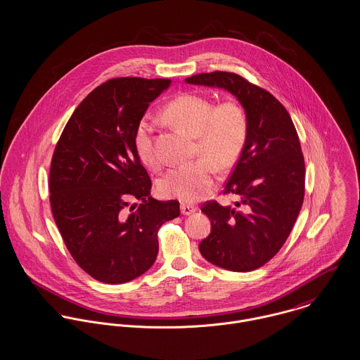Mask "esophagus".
Instances as JSON below:
<instances>
[{"label": "esophagus", "mask_w": 360, "mask_h": 360, "mask_svg": "<svg viewBox=\"0 0 360 360\" xmlns=\"http://www.w3.org/2000/svg\"><path fill=\"white\" fill-rule=\"evenodd\" d=\"M180 210H181L183 214L188 216V214H193V213L195 212L196 207L195 206H193V205H188V203H181V205H180Z\"/></svg>", "instance_id": "34e87169"}]
</instances>
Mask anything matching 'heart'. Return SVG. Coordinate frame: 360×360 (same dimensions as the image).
Segmentation results:
<instances>
[{
    "label": "heart",
    "mask_w": 360,
    "mask_h": 360,
    "mask_svg": "<svg viewBox=\"0 0 360 360\" xmlns=\"http://www.w3.org/2000/svg\"><path fill=\"white\" fill-rule=\"evenodd\" d=\"M164 115L169 122L195 137L194 154L202 158L170 169L160 181V191L181 202H196L213 190L216 167L229 170L242 158L249 139L248 111L233 98L214 104L202 94L184 92L166 104ZM133 144L143 164L158 166L148 117L137 122Z\"/></svg>",
    "instance_id": "b5f03b06"
}]
</instances>
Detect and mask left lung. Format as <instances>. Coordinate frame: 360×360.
Here are the masks:
<instances>
[{
  "instance_id": "1",
  "label": "left lung",
  "mask_w": 360,
  "mask_h": 360,
  "mask_svg": "<svg viewBox=\"0 0 360 360\" xmlns=\"http://www.w3.org/2000/svg\"><path fill=\"white\" fill-rule=\"evenodd\" d=\"M186 82L227 89L249 115L245 153L223 190L239 200L202 205L212 231L199 243L200 255L229 271L257 269L282 249L304 202L305 164L295 124L278 98L239 74L200 72Z\"/></svg>"
}]
</instances>
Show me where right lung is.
<instances>
[{
    "label": "right lung",
    "mask_w": 360,
    "mask_h": 360,
    "mask_svg": "<svg viewBox=\"0 0 360 360\" xmlns=\"http://www.w3.org/2000/svg\"><path fill=\"white\" fill-rule=\"evenodd\" d=\"M170 84L137 77L103 82L75 108L55 147L52 214L74 262L98 282L125 283L150 269L158 229L180 216L179 200L150 196L151 179L133 144L148 104Z\"/></svg>",
    "instance_id": "1"
}]
</instances>
